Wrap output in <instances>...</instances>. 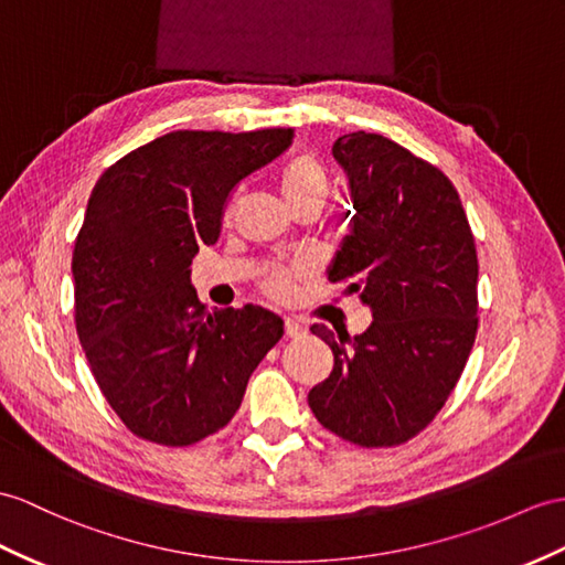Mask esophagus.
I'll list each match as a JSON object with an SVG mask.
<instances>
[{
  "label": "esophagus",
  "mask_w": 565,
  "mask_h": 565,
  "mask_svg": "<svg viewBox=\"0 0 565 565\" xmlns=\"http://www.w3.org/2000/svg\"><path fill=\"white\" fill-rule=\"evenodd\" d=\"M285 333H287V338H305L307 335V328L301 326L297 319H290V316H287L285 319Z\"/></svg>",
  "instance_id": "obj_1"
}]
</instances>
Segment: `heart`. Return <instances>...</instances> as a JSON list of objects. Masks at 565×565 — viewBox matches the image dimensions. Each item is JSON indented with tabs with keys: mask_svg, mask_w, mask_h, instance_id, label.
<instances>
[{
	"mask_svg": "<svg viewBox=\"0 0 565 565\" xmlns=\"http://www.w3.org/2000/svg\"><path fill=\"white\" fill-rule=\"evenodd\" d=\"M280 191L285 201L290 203V209H297V205H316V209H321L328 194V172L321 160L309 153L292 158L280 174ZM266 290L280 299L290 295V270H273L266 280Z\"/></svg>",
	"mask_w": 565,
	"mask_h": 565,
	"instance_id": "obj_1",
	"label": "heart"
}]
</instances>
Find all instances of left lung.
I'll return each mask as SVG.
<instances>
[{"label": "left lung", "instance_id": "1", "mask_svg": "<svg viewBox=\"0 0 565 565\" xmlns=\"http://www.w3.org/2000/svg\"><path fill=\"white\" fill-rule=\"evenodd\" d=\"M333 158L354 213L328 280L360 292L374 321L354 338L311 326L335 364L309 407L350 444L397 446L446 405L475 345V237L450 179L386 136H340Z\"/></svg>", "mask_w": 565, "mask_h": 565}]
</instances>
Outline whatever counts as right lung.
<instances>
[{"label": "right lung", "instance_id": "obj_1", "mask_svg": "<svg viewBox=\"0 0 565 565\" xmlns=\"http://www.w3.org/2000/svg\"><path fill=\"white\" fill-rule=\"evenodd\" d=\"M292 136L172 131L93 186L72 258L76 333L109 407L146 441L191 446L223 429L285 333L264 307L209 311L189 275L199 246L217 242L232 191Z\"/></svg>", "mask_w": 565, "mask_h": 565}]
</instances>
